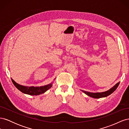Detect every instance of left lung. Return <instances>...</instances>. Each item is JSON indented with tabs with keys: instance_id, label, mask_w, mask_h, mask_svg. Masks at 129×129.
<instances>
[{
	"instance_id": "obj_1",
	"label": "left lung",
	"mask_w": 129,
	"mask_h": 129,
	"mask_svg": "<svg viewBox=\"0 0 129 129\" xmlns=\"http://www.w3.org/2000/svg\"><path fill=\"white\" fill-rule=\"evenodd\" d=\"M119 82H118L117 83H116L114 87L110 88L108 90L106 91H104L102 92H88V91H85L84 90H82L84 93H85V94L87 95L88 96L92 97V98H95V99H100V98H102V97H105L109 95H110V94L112 92H114V91L116 90V89L117 88L119 84Z\"/></svg>"
}]
</instances>
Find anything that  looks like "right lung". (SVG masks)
Here are the masks:
<instances>
[{"mask_svg":"<svg viewBox=\"0 0 129 129\" xmlns=\"http://www.w3.org/2000/svg\"><path fill=\"white\" fill-rule=\"evenodd\" d=\"M11 80L13 84L18 90L23 93L29 95H39L42 94V93L45 92L47 90H48L52 86V83L41 87L24 86V85H20L15 82L12 79H11Z\"/></svg>","mask_w":129,"mask_h":129,"instance_id":"add662e5","label":"right lung"}]
</instances>
